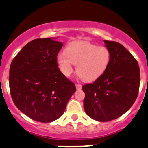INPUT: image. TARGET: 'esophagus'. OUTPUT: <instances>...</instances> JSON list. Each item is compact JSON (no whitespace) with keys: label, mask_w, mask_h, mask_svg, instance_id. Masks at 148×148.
Segmentation results:
<instances>
[{"label":"esophagus","mask_w":148,"mask_h":148,"mask_svg":"<svg viewBox=\"0 0 148 148\" xmlns=\"http://www.w3.org/2000/svg\"><path fill=\"white\" fill-rule=\"evenodd\" d=\"M75 86H76V89H78V90H80V89H81V88H82V86H81V84H75Z\"/></svg>","instance_id":"esophagus-1"}]
</instances>
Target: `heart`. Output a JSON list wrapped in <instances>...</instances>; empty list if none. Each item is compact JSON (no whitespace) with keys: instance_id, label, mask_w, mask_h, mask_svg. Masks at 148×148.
Here are the masks:
<instances>
[{"instance_id":"b5f03b06","label":"heart","mask_w":148,"mask_h":148,"mask_svg":"<svg viewBox=\"0 0 148 148\" xmlns=\"http://www.w3.org/2000/svg\"><path fill=\"white\" fill-rule=\"evenodd\" d=\"M111 60V52L106 46L87 42H72L67 47L66 52H60L56 56L59 70L65 76H70L76 71L84 81L97 79L106 70Z\"/></svg>"}]
</instances>
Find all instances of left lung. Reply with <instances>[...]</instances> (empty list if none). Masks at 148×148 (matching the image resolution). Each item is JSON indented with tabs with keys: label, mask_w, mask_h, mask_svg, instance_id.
Here are the masks:
<instances>
[{
	"label": "left lung",
	"mask_w": 148,
	"mask_h": 148,
	"mask_svg": "<svg viewBox=\"0 0 148 148\" xmlns=\"http://www.w3.org/2000/svg\"><path fill=\"white\" fill-rule=\"evenodd\" d=\"M111 52L106 70L92 84L82 86L86 114L100 122L115 120L128 112L138 96L140 71L137 61L123 45L104 40Z\"/></svg>",
	"instance_id": "8db88e82"
}]
</instances>
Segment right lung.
I'll return each instance as SVG.
<instances>
[{
  "label": "right lung",
  "instance_id": "right-lung-1",
  "mask_svg": "<svg viewBox=\"0 0 148 148\" xmlns=\"http://www.w3.org/2000/svg\"><path fill=\"white\" fill-rule=\"evenodd\" d=\"M54 39L28 42L12 60L9 69L13 102L24 114L41 123L59 118L76 91L74 83L58 67L56 56L63 44Z\"/></svg>",
  "mask_w": 148,
  "mask_h": 148
}]
</instances>
